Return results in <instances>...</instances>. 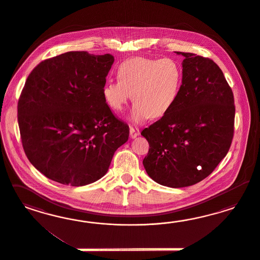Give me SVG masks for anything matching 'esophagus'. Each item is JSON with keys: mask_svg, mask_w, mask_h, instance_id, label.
I'll return each instance as SVG.
<instances>
[{"mask_svg": "<svg viewBox=\"0 0 260 260\" xmlns=\"http://www.w3.org/2000/svg\"><path fill=\"white\" fill-rule=\"evenodd\" d=\"M140 134V131L138 127H134V126H129V135L132 138H135L136 136H138Z\"/></svg>", "mask_w": 260, "mask_h": 260, "instance_id": "obj_1", "label": "esophagus"}]
</instances>
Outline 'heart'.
Segmentation results:
<instances>
[{
    "label": "heart",
    "mask_w": 260,
    "mask_h": 260,
    "mask_svg": "<svg viewBox=\"0 0 260 260\" xmlns=\"http://www.w3.org/2000/svg\"><path fill=\"white\" fill-rule=\"evenodd\" d=\"M118 81H106L102 87L104 101L120 112L132 99V120L140 124L160 118L172 109L181 87L182 71L171 58L152 59L144 56L128 58L117 68Z\"/></svg>",
    "instance_id": "heart-1"
}]
</instances>
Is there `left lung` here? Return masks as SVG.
Instances as JSON below:
<instances>
[{"mask_svg": "<svg viewBox=\"0 0 260 260\" xmlns=\"http://www.w3.org/2000/svg\"><path fill=\"white\" fill-rule=\"evenodd\" d=\"M170 111L142 131L150 149L143 165L158 184L183 188L202 181L228 153L235 131V99L220 68L189 52Z\"/></svg>", "mask_w": 260, "mask_h": 260, "instance_id": "obj_1", "label": "left lung"}]
</instances>
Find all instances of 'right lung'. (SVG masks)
<instances>
[{
	"label": "right lung",
	"mask_w": 260,
	"mask_h": 260,
	"mask_svg": "<svg viewBox=\"0 0 260 260\" xmlns=\"http://www.w3.org/2000/svg\"><path fill=\"white\" fill-rule=\"evenodd\" d=\"M110 54L70 51L35 67L18 102L26 157L47 178L73 187L97 181L109 170L129 127L104 101Z\"/></svg>",
	"instance_id": "1"
}]
</instances>
